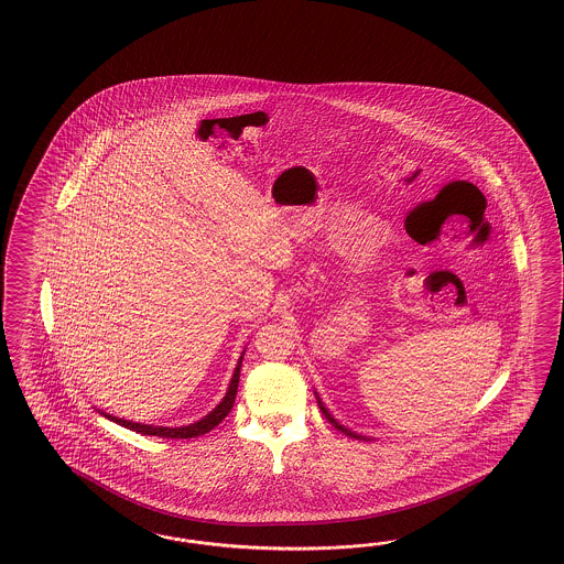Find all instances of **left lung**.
I'll use <instances>...</instances> for the list:
<instances>
[{"mask_svg": "<svg viewBox=\"0 0 564 564\" xmlns=\"http://www.w3.org/2000/svg\"><path fill=\"white\" fill-rule=\"evenodd\" d=\"M316 394V400H318V406H321L322 414L330 421V425L335 426V429H338L340 433H345V435H349V437H352V440H361V442H371L369 437H366V435H357L355 431H350V429H347L345 425H340L338 421H336L335 416L328 412V409L324 406V402H322L321 397H318V392H314Z\"/></svg>", "mask_w": 564, "mask_h": 564, "instance_id": "8db88e82", "label": "left lung"}]
</instances>
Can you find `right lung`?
<instances>
[{"label":"right lung","mask_w":564,"mask_h":564,"mask_svg":"<svg viewBox=\"0 0 564 564\" xmlns=\"http://www.w3.org/2000/svg\"><path fill=\"white\" fill-rule=\"evenodd\" d=\"M246 352V350H243ZM243 352L238 359V366L234 369V376L229 381L228 392L226 397L221 398V402L215 406L214 411L209 414H205L203 419H198L197 423H191V425L183 426H158V425H143V423H133V421H127V419H119V416H112L107 412L98 411L100 414H105L107 419H110L112 423L124 426V429H131V431H138L141 435H153V437H166V440H191V437H198V435H205L209 433L215 425H219L228 412L234 406V400H236V392H238V381H240V367H242Z\"/></svg>","instance_id":"add662e5"}]
</instances>
